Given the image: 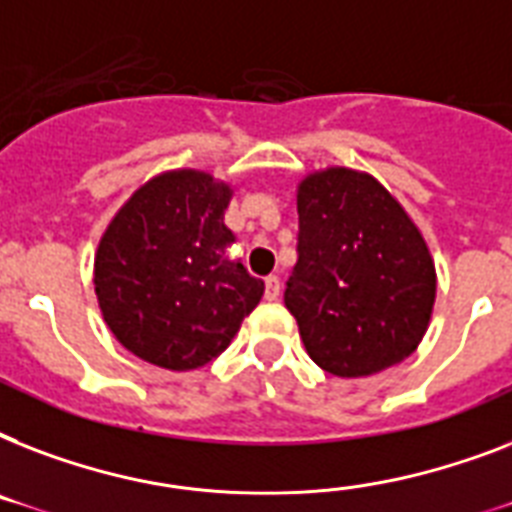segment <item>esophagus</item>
<instances>
[{"label": "esophagus", "mask_w": 512, "mask_h": 512, "mask_svg": "<svg viewBox=\"0 0 512 512\" xmlns=\"http://www.w3.org/2000/svg\"><path fill=\"white\" fill-rule=\"evenodd\" d=\"M279 292H281V281L276 279V276H268V279H265V297H268V300H276Z\"/></svg>", "instance_id": "1"}]
</instances>
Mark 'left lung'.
Returning a JSON list of instances; mask_svg holds the SVG:
<instances>
[{
	"mask_svg": "<svg viewBox=\"0 0 512 512\" xmlns=\"http://www.w3.org/2000/svg\"><path fill=\"white\" fill-rule=\"evenodd\" d=\"M300 244L284 292L308 356L369 377L412 356L436 305V260L404 204L369 172L327 167L297 183Z\"/></svg>",
	"mask_w": 512,
	"mask_h": 512,
	"instance_id": "obj_1",
	"label": "left lung"
}]
</instances>
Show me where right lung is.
Here are the masks:
<instances>
[{
    "label": "right lung",
    "instance_id": "right-lung-1",
    "mask_svg": "<svg viewBox=\"0 0 512 512\" xmlns=\"http://www.w3.org/2000/svg\"><path fill=\"white\" fill-rule=\"evenodd\" d=\"M233 185L167 170L132 191L100 236L92 284L111 335L148 364L191 372L223 353L265 284L228 263Z\"/></svg>",
    "mask_w": 512,
    "mask_h": 512
}]
</instances>
